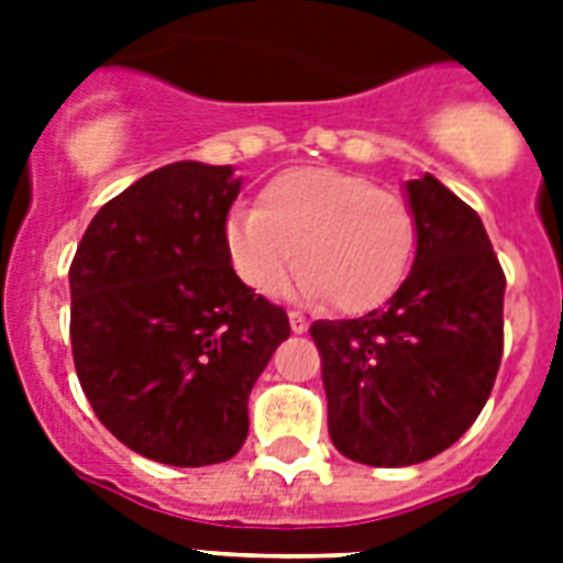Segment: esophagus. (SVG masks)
I'll use <instances>...</instances> for the list:
<instances>
[{"label":"esophagus","instance_id":"34e87169","mask_svg":"<svg viewBox=\"0 0 563 563\" xmlns=\"http://www.w3.org/2000/svg\"><path fill=\"white\" fill-rule=\"evenodd\" d=\"M289 324H291V333H307L309 330V321L300 312H289Z\"/></svg>","mask_w":563,"mask_h":563}]
</instances>
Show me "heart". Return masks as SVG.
<instances>
[{"instance_id": "b5f03b06", "label": "heart", "mask_w": 563, "mask_h": 563, "mask_svg": "<svg viewBox=\"0 0 563 563\" xmlns=\"http://www.w3.org/2000/svg\"><path fill=\"white\" fill-rule=\"evenodd\" d=\"M415 245V212L402 195L327 166L274 175L254 210H233L224 221V251L247 289H277L298 251L291 295L330 298L344 316L388 303L409 274Z\"/></svg>"}]
</instances>
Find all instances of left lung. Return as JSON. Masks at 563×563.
Returning <instances> with one entry per match:
<instances>
[{"mask_svg":"<svg viewBox=\"0 0 563 563\" xmlns=\"http://www.w3.org/2000/svg\"><path fill=\"white\" fill-rule=\"evenodd\" d=\"M418 247L388 307L316 321L327 427L335 450L371 467L444 453L488 402L503 360L506 274L485 224L432 175L406 184Z\"/></svg>","mask_w":563,"mask_h":563,"instance_id":"left-lung-1","label":"left lung"}]
</instances>
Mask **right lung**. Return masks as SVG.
Instances as JSON below:
<instances>
[{"mask_svg": "<svg viewBox=\"0 0 563 563\" xmlns=\"http://www.w3.org/2000/svg\"><path fill=\"white\" fill-rule=\"evenodd\" d=\"M233 166L169 163L96 212L69 265L75 371L96 418L172 467L228 462L277 344L280 307L239 280L224 221Z\"/></svg>", "mask_w": 563, "mask_h": 563, "instance_id": "add662e5", "label": "right lung"}]
</instances>
